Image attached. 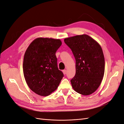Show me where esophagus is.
<instances>
[{"instance_id": "esophagus-1", "label": "esophagus", "mask_w": 124, "mask_h": 124, "mask_svg": "<svg viewBox=\"0 0 124 124\" xmlns=\"http://www.w3.org/2000/svg\"><path fill=\"white\" fill-rule=\"evenodd\" d=\"M62 72H63V74H64V75H65V74H66V70H64L62 71Z\"/></svg>"}]
</instances>
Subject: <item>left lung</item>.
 <instances>
[{
    "instance_id": "obj_1",
    "label": "left lung",
    "mask_w": 124,
    "mask_h": 124,
    "mask_svg": "<svg viewBox=\"0 0 124 124\" xmlns=\"http://www.w3.org/2000/svg\"><path fill=\"white\" fill-rule=\"evenodd\" d=\"M76 60V73L71 80L74 90L83 95L93 93L104 74L105 59L100 44L87 34L64 39Z\"/></svg>"
}]
</instances>
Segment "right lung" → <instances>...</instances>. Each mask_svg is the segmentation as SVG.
<instances>
[{
    "mask_svg": "<svg viewBox=\"0 0 124 124\" xmlns=\"http://www.w3.org/2000/svg\"><path fill=\"white\" fill-rule=\"evenodd\" d=\"M61 44L60 39L38 38L24 53L25 80L31 90L40 96H48L56 90L64 76L58 69L55 55Z\"/></svg>",
    "mask_w": 124,
    "mask_h": 124,
    "instance_id": "obj_1",
    "label": "right lung"
}]
</instances>
